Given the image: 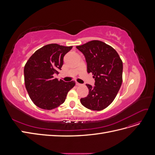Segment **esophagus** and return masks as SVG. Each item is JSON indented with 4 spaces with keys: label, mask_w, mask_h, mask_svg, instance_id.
I'll return each instance as SVG.
<instances>
[{
    "label": "esophagus",
    "mask_w": 155,
    "mask_h": 155,
    "mask_svg": "<svg viewBox=\"0 0 155 155\" xmlns=\"http://www.w3.org/2000/svg\"><path fill=\"white\" fill-rule=\"evenodd\" d=\"M76 85H77V86H81V85H82L81 84L79 83H78V82H76Z\"/></svg>",
    "instance_id": "1"
}]
</instances>
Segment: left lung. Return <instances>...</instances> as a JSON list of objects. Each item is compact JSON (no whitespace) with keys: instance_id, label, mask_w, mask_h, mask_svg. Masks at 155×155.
<instances>
[{"instance_id":"obj_1","label":"left lung","mask_w":155,"mask_h":155,"mask_svg":"<svg viewBox=\"0 0 155 155\" xmlns=\"http://www.w3.org/2000/svg\"><path fill=\"white\" fill-rule=\"evenodd\" d=\"M85 55L88 73H92L94 87L87 84L88 94L81 104L88 109L101 110L114 101L122 83L123 62L117 51L104 42L94 40L77 46Z\"/></svg>"}]
</instances>
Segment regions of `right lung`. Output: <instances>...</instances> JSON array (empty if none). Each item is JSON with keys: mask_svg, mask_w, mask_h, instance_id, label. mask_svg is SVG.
Segmentation results:
<instances>
[{"mask_svg": "<svg viewBox=\"0 0 155 155\" xmlns=\"http://www.w3.org/2000/svg\"><path fill=\"white\" fill-rule=\"evenodd\" d=\"M72 46L58 44L45 45L35 51L24 68L26 91L34 104L41 109L51 110L64 102L68 91L76 83L59 81L54 76L59 74L64 55Z\"/></svg>", "mask_w": 155, "mask_h": 155, "instance_id": "obj_1", "label": "right lung"}]
</instances>
